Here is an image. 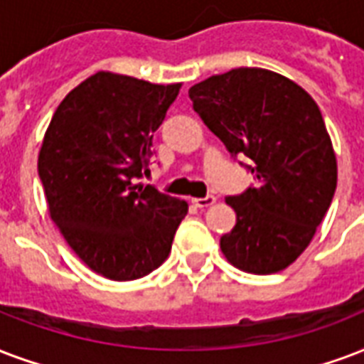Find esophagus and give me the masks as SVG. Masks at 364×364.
Wrapping results in <instances>:
<instances>
[{"label": "esophagus", "instance_id": "obj_1", "mask_svg": "<svg viewBox=\"0 0 364 364\" xmlns=\"http://www.w3.org/2000/svg\"><path fill=\"white\" fill-rule=\"evenodd\" d=\"M213 202H215V196H213V194H208L204 198H193V204L196 208H208L212 206Z\"/></svg>", "mask_w": 364, "mask_h": 364}]
</instances>
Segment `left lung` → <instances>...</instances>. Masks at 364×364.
I'll use <instances>...</instances> for the list:
<instances>
[{
    "label": "left lung",
    "instance_id": "left-lung-1",
    "mask_svg": "<svg viewBox=\"0 0 364 364\" xmlns=\"http://www.w3.org/2000/svg\"><path fill=\"white\" fill-rule=\"evenodd\" d=\"M193 108L256 185L227 196L237 225L221 237L235 267L282 271L304 252L336 191L338 168L317 102L292 80L235 68L188 90Z\"/></svg>",
    "mask_w": 364,
    "mask_h": 364
}]
</instances>
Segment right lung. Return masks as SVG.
<instances>
[{"label":"right lung","instance_id":"right-lung-1","mask_svg":"<svg viewBox=\"0 0 364 364\" xmlns=\"http://www.w3.org/2000/svg\"><path fill=\"white\" fill-rule=\"evenodd\" d=\"M179 87L97 72L65 97L43 137L38 173L51 219L77 257L110 281L160 267L188 212L185 200L139 183Z\"/></svg>","mask_w":364,"mask_h":364}]
</instances>
